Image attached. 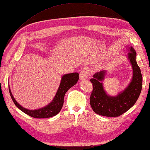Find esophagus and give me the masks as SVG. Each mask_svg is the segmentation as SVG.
Instances as JSON below:
<instances>
[{"mask_svg":"<svg viewBox=\"0 0 150 150\" xmlns=\"http://www.w3.org/2000/svg\"><path fill=\"white\" fill-rule=\"evenodd\" d=\"M88 76H89V72L87 70H86V69H85V70H83L80 72L79 79H80V80H81V81L86 79L88 78Z\"/></svg>","mask_w":150,"mask_h":150,"instance_id":"esophagus-1","label":"esophagus"}]
</instances>
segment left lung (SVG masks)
<instances>
[{
    "instance_id": "left-lung-1",
    "label": "left lung",
    "mask_w": 150,
    "mask_h": 150,
    "mask_svg": "<svg viewBox=\"0 0 150 150\" xmlns=\"http://www.w3.org/2000/svg\"><path fill=\"white\" fill-rule=\"evenodd\" d=\"M127 54L128 59L132 65L133 76L131 81L123 91L116 96H110L105 92L102 83L106 74V71L103 70L93 75L90 79L92 83L93 91L90 97V105L97 115L117 117L125 113L136 103L141 92L142 77L141 69L136 62V52L133 47H130Z\"/></svg>"
}]
</instances>
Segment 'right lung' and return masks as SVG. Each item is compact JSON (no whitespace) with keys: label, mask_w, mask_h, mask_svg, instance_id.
<instances>
[{"label":"right lung","mask_w":150,"mask_h":150,"mask_svg":"<svg viewBox=\"0 0 150 150\" xmlns=\"http://www.w3.org/2000/svg\"><path fill=\"white\" fill-rule=\"evenodd\" d=\"M79 79V74L78 72H73L70 74H64L60 81V86L53 100L47 104L46 106L43 107L35 110H30L21 106L18 104L15 98H14L13 94L9 86V91L10 96L11 97L13 101L14 102L16 106L20 109L21 111L25 112L31 117L35 118H50L57 115L60 111L64 104V98L65 93L67 91L71 88L72 86L75 85L77 83Z\"/></svg>","instance_id":"obj_1"}]
</instances>
